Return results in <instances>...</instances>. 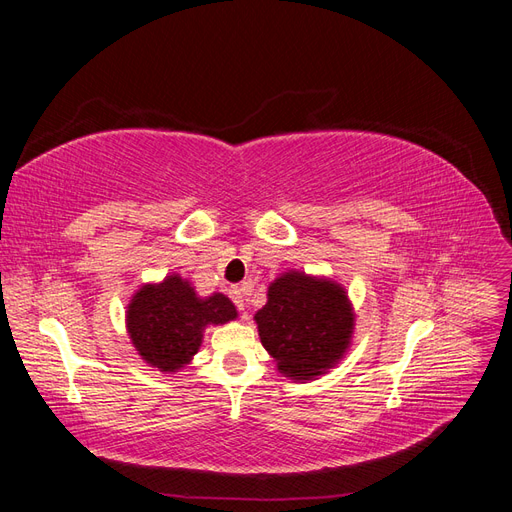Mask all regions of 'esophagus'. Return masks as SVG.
Here are the masks:
<instances>
[{"label": "esophagus", "mask_w": 512, "mask_h": 512, "mask_svg": "<svg viewBox=\"0 0 512 512\" xmlns=\"http://www.w3.org/2000/svg\"><path fill=\"white\" fill-rule=\"evenodd\" d=\"M230 299H232V303L237 305V309H245V290L243 288H232L230 290Z\"/></svg>", "instance_id": "1"}]
</instances>
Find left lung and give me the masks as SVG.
Wrapping results in <instances>:
<instances>
[{
	"mask_svg": "<svg viewBox=\"0 0 512 512\" xmlns=\"http://www.w3.org/2000/svg\"><path fill=\"white\" fill-rule=\"evenodd\" d=\"M260 342L290 380H309L342 359L352 337V307L342 286L290 271L269 286L254 316Z\"/></svg>",
	"mask_w": 512,
	"mask_h": 512,
	"instance_id": "obj_1",
	"label": "left lung"
}]
</instances>
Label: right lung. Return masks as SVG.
<instances>
[{"label":"right lung","mask_w":512,"mask_h":512,"mask_svg":"<svg viewBox=\"0 0 512 512\" xmlns=\"http://www.w3.org/2000/svg\"><path fill=\"white\" fill-rule=\"evenodd\" d=\"M237 318L224 294L198 299L190 282L168 275L158 286H143L128 305V333L143 359L160 371H175L190 363L203 342L207 324Z\"/></svg>","instance_id":"right-lung-1"}]
</instances>
